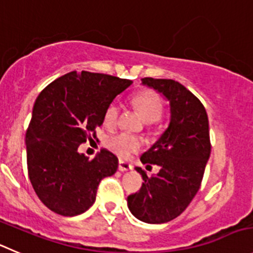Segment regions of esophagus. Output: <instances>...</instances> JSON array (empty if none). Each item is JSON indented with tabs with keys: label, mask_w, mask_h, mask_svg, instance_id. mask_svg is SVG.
Here are the masks:
<instances>
[{
	"label": "esophagus",
	"mask_w": 253,
	"mask_h": 253,
	"mask_svg": "<svg viewBox=\"0 0 253 253\" xmlns=\"http://www.w3.org/2000/svg\"><path fill=\"white\" fill-rule=\"evenodd\" d=\"M118 169H119V171H129V170H131V165L129 164V163H125V161L123 160H119V165H118Z\"/></svg>",
	"instance_id": "34e87169"
}]
</instances>
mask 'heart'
I'll return each mask as SVG.
<instances>
[{
	"instance_id": "1",
	"label": "heart",
	"mask_w": 253,
	"mask_h": 253,
	"mask_svg": "<svg viewBox=\"0 0 253 253\" xmlns=\"http://www.w3.org/2000/svg\"><path fill=\"white\" fill-rule=\"evenodd\" d=\"M131 104L140 113L144 122L146 123H154L160 119L161 115H163V109H164L160 95L156 94L155 92H151V90L136 93L131 98ZM119 114V104H117L115 102L110 103L105 108L104 124L107 126H114L117 124ZM105 145L110 151L117 154L120 158H129L131 154L140 150V148L143 146V141L138 136L131 135V134L118 133L114 135H110L105 141Z\"/></svg>"
}]
</instances>
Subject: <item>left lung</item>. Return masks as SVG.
Returning a JSON list of instances; mask_svg holds the SVG:
<instances>
[{"instance_id":"left-lung-1","label":"left lung","mask_w":253,"mask_h":253,"mask_svg":"<svg viewBox=\"0 0 253 253\" xmlns=\"http://www.w3.org/2000/svg\"><path fill=\"white\" fill-rule=\"evenodd\" d=\"M141 83L169 100L170 123L140 158L143 164L160 167V171L149 177L135 168L144 182L126 201L138 220L164 223L184 212L200 189L211 153L209 119L203 103L179 82L143 78Z\"/></svg>"}]
</instances>
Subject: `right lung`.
Instances as JSON below:
<instances>
[{"label": "right lung", "instance_id": "obj_1", "mask_svg": "<svg viewBox=\"0 0 253 253\" xmlns=\"http://www.w3.org/2000/svg\"><path fill=\"white\" fill-rule=\"evenodd\" d=\"M133 83L90 72H71L48 84L36 99L26 133L27 168L40 200L53 212L77 216L94 204L102 179L118 158L102 149L89 160L78 146L104 122L105 108Z\"/></svg>", "mask_w": 253, "mask_h": 253}]
</instances>
